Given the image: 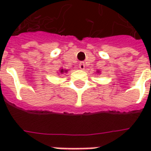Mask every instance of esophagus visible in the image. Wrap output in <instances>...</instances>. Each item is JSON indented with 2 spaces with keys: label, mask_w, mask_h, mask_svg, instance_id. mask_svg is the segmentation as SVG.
<instances>
[{
  "label": "esophagus",
  "mask_w": 151,
  "mask_h": 151,
  "mask_svg": "<svg viewBox=\"0 0 151 151\" xmlns=\"http://www.w3.org/2000/svg\"><path fill=\"white\" fill-rule=\"evenodd\" d=\"M85 64L82 62V63H80L79 64V68L81 69V70H85Z\"/></svg>",
  "instance_id": "34e87169"
}]
</instances>
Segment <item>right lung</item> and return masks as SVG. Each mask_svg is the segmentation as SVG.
Listing matches in <instances>:
<instances>
[{
    "label": "right lung",
    "instance_id": "1",
    "mask_svg": "<svg viewBox=\"0 0 151 151\" xmlns=\"http://www.w3.org/2000/svg\"><path fill=\"white\" fill-rule=\"evenodd\" d=\"M60 73H64V72L65 73V72H67V70H63V69H61L60 70Z\"/></svg>",
    "mask_w": 151,
    "mask_h": 151
}]
</instances>
